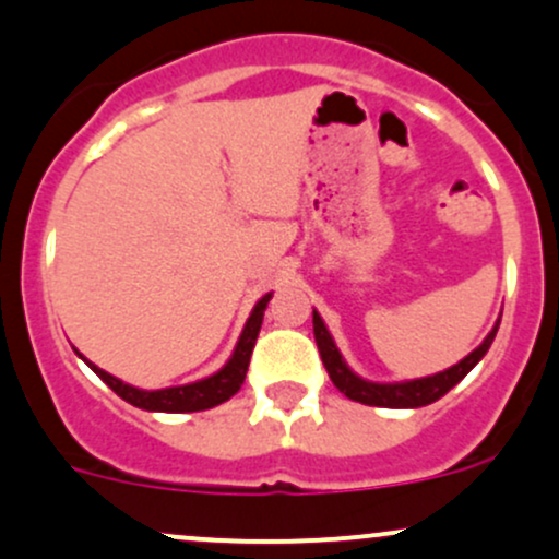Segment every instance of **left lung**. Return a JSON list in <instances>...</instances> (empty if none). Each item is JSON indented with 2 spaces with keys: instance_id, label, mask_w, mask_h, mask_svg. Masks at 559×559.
<instances>
[{
  "instance_id": "8db88e82",
  "label": "left lung",
  "mask_w": 559,
  "mask_h": 559,
  "mask_svg": "<svg viewBox=\"0 0 559 559\" xmlns=\"http://www.w3.org/2000/svg\"><path fill=\"white\" fill-rule=\"evenodd\" d=\"M499 321L493 323V329L488 331L486 340L480 342L467 358H462L459 364H453L451 369H443L438 373H429V377L421 379H403V382H371V379L358 377L347 366L345 355L336 347L334 336L323 323L321 312L312 310V334H316L318 353H321L323 366H326L331 382L340 392H345L349 401H358L364 406H379V408H421L429 406V403L440 401L451 388H456L467 373L475 369L483 360V355L488 353V347L493 345V336L499 331Z\"/></svg>"
}]
</instances>
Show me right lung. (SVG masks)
Masks as SVG:
<instances>
[{
  "label": "right lung",
  "mask_w": 559,
  "mask_h": 559,
  "mask_svg": "<svg viewBox=\"0 0 559 559\" xmlns=\"http://www.w3.org/2000/svg\"><path fill=\"white\" fill-rule=\"evenodd\" d=\"M273 297V292H267L265 297L257 299V305L251 308L247 323H243L241 336H238L236 347H233L230 358L225 360V366L219 371L210 373L204 379H195V382L188 384H175V388H162V390H143V388H134V384L121 382L119 377L114 373L103 371L100 366H95L92 360L84 358L76 347L73 353L90 366L103 382L108 384L110 390L116 392L119 397H124L127 403H132L134 408H143V411H162V414H190V411H206L219 406V403L230 401L238 390H241L243 379H247V369H249V358H251V349H254L257 334H260L262 326V318H265V308Z\"/></svg>",
  "instance_id": "obj_1"
}]
</instances>
